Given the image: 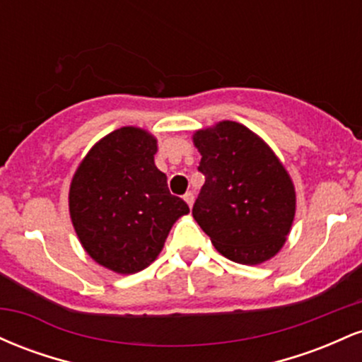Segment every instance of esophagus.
<instances>
[{"mask_svg":"<svg viewBox=\"0 0 362 362\" xmlns=\"http://www.w3.org/2000/svg\"><path fill=\"white\" fill-rule=\"evenodd\" d=\"M184 201L187 202V206H189V207H192V206H194V201H195L194 194H192V192H187V194L184 195Z\"/></svg>","mask_w":362,"mask_h":362,"instance_id":"34e87169","label":"esophagus"}]
</instances>
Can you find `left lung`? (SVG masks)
Returning a JSON list of instances; mask_svg holds the SVG:
<instances>
[{
    "mask_svg": "<svg viewBox=\"0 0 362 362\" xmlns=\"http://www.w3.org/2000/svg\"><path fill=\"white\" fill-rule=\"evenodd\" d=\"M206 182L192 216L216 250L245 265L281 252L296 214L293 178L272 148L233 120L192 136Z\"/></svg>",
    "mask_w": 362,
    "mask_h": 362,
    "instance_id": "left-lung-1",
    "label": "left lung"
}]
</instances>
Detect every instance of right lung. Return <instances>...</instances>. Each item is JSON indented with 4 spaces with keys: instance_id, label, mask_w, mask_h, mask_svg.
<instances>
[{
    "instance_id": "add662e5",
    "label": "right lung",
    "mask_w": 362,
    "mask_h": 362,
    "mask_svg": "<svg viewBox=\"0 0 362 362\" xmlns=\"http://www.w3.org/2000/svg\"><path fill=\"white\" fill-rule=\"evenodd\" d=\"M156 151L158 141L146 129H115L91 146L71 178L68 202L78 240L112 272L146 269L177 219L189 214L156 168Z\"/></svg>"
}]
</instances>
